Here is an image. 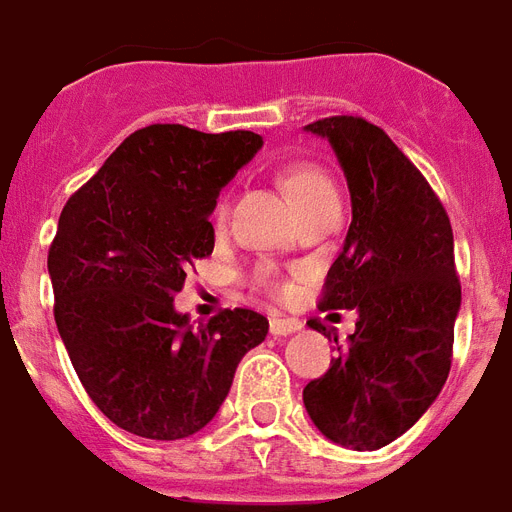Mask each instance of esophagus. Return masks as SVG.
<instances>
[{
    "label": "esophagus",
    "instance_id": "1",
    "mask_svg": "<svg viewBox=\"0 0 512 512\" xmlns=\"http://www.w3.org/2000/svg\"><path fill=\"white\" fill-rule=\"evenodd\" d=\"M269 330L272 335H290L301 330V322L293 320V317H280V314H272V320H269Z\"/></svg>",
    "mask_w": 512,
    "mask_h": 512
}]
</instances>
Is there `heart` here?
<instances>
[{
  "mask_svg": "<svg viewBox=\"0 0 512 512\" xmlns=\"http://www.w3.org/2000/svg\"><path fill=\"white\" fill-rule=\"evenodd\" d=\"M280 185L282 190H285V195L290 198V203H293L296 208L306 206L309 200L320 198V195H325V192H333L330 179H327L317 166H312V163H301V161L288 163V166L280 171ZM214 216H216V222H222L224 206L216 208ZM253 282H256L259 288L272 290V293H277V296H288L290 293V282L280 280V277H277L269 267L256 269V272H253Z\"/></svg>",
  "mask_w": 512,
  "mask_h": 512,
  "instance_id": "1",
  "label": "heart"
}]
</instances>
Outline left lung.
<instances>
[{"instance_id":"left-lung-1","label":"left lung","mask_w":512,"mask_h":512,"mask_svg":"<svg viewBox=\"0 0 512 512\" xmlns=\"http://www.w3.org/2000/svg\"><path fill=\"white\" fill-rule=\"evenodd\" d=\"M333 145L351 192L346 243L320 309H357V330L304 388L314 425L341 447L380 449L418 423L447 383L460 312L455 237L439 195L380 126L330 116L306 126ZM325 333L320 320H309ZM330 335V333H327Z\"/></svg>"}]
</instances>
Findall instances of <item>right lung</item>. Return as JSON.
Instances as JSON below:
<instances>
[{
  "label": "right lung",
  "mask_w": 512,
  "mask_h": 512,
  "mask_svg": "<svg viewBox=\"0 0 512 512\" xmlns=\"http://www.w3.org/2000/svg\"><path fill=\"white\" fill-rule=\"evenodd\" d=\"M261 147L253 132L150 124L65 203L47 267L55 322L97 410L142 439L192 436L222 407L240 359L267 338L251 309L200 327L174 309L214 251L219 190Z\"/></svg>",
  "instance_id": "1"
}]
</instances>
